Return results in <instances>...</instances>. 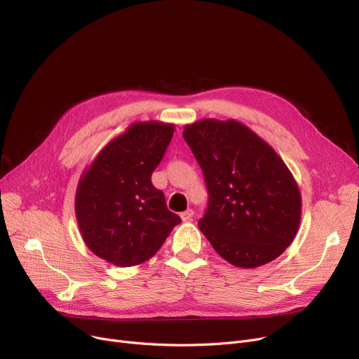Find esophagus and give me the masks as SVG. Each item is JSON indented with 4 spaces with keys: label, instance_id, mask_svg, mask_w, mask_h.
Wrapping results in <instances>:
<instances>
[{
    "label": "esophagus",
    "instance_id": "obj_1",
    "mask_svg": "<svg viewBox=\"0 0 359 359\" xmlns=\"http://www.w3.org/2000/svg\"><path fill=\"white\" fill-rule=\"evenodd\" d=\"M192 217H194V211H192V210H186L184 212H182V214H180V218H182V221H184V222L191 221V219H192Z\"/></svg>",
    "mask_w": 359,
    "mask_h": 359
}]
</instances>
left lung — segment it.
Segmentation results:
<instances>
[{"label":"left lung","mask_w":359,"mask_h":359,"mask_svg":"<svg viewBox=\"0 0 359 359\" xmlns=\"http://www.w3.org/2000/svg\"><path fill=\"white\" fill-rule=\"evenodd\" d=\"M183 138L210 194L198 225L214 250L243 269L284 253L299 227L301 194L276 151L236 119L196 121Z\"/></svg>","instance_id":"1"}]
</instances>
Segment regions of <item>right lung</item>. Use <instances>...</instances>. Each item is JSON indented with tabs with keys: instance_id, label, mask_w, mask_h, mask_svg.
<instances>
[{
	"instance_id": "right-lung-1",
	"label": "right lung",
	"mask_w": 359,
	"mask_h": 359,
	"mask_svg": "<svg viewBox=\"0 0 359 359\" xmlns=\"http://www.w3.org/2000/svg\"><path fill=\"white\" fill-rule=\"evenodd\" d=\"M173 132V123L160 121L129 125L103 147L79 180L75 217L81 237L111 265H141L182 222L151 183Z\"/></svg>"
}]
</instances>
